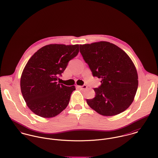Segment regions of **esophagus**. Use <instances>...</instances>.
<instances>
[{"label":"esophagus","instance_id":"esophagus-1","mask_svg":"<svg viewBox=\"0 0 158 158\" xmlns=\"http://www.w3.org/2000/svg\"><path fill=\"white\" fill-rule=\"evenodd\" d=\"M77 88H80V89H83V90H84V89H86L88 87H87V86L86 85H83V86H77Z\"/></svg>","mask_w":158,"mask_h":158}]
</instances>
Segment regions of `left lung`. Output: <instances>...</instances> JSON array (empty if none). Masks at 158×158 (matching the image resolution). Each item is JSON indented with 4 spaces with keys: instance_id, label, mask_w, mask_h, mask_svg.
Masks as SVG:
<instances>
[{
    "instance_id": "left-lung-1",
    "label": "left lung",
    "mask_w": 158,
    "mask_h": 158,
    "mask_svg": "<svg viewBox=\"0 0 158 158\" xmlns=\"http://www.w3.org/2000/svg\"><path fill=\"white\" fill-rule=\"evenodd\" d=\"M80 51L93 77L101 79L94 88L95 97L87 99L97 113L113 116L125 111L133 103L138 87V75L129 56L106 41L80 45Z\"/></svg>"
}]
</instances>
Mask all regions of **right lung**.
Returning <instances> with one entry per match:
<instances>
[{
	"mask_svg": "<svg viewBox=\"0 0 158 158\" xmlns=\"http://www.w3.org/2000/svg\"><path fill=\"white\" fill-rule=\"evenodd\" d=\"M78 52V44H49L30 58L23 70L20 85L23 99L33 113L50 118L66 109L75 88L56 81Z\"/></svg>",
	"mask_w": 158,
	"mask_h": 158,
	"instance_id": "right-lung-1",
	"label": "right lung"
}]
</instances>
